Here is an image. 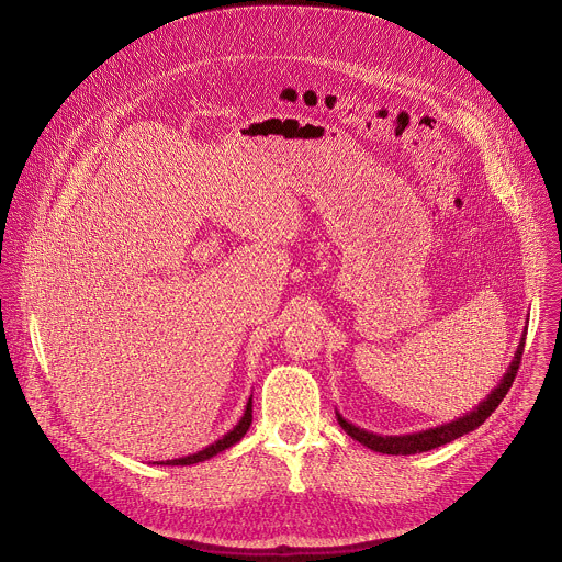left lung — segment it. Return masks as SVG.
<instances>
[{
  "label": "left lung",
  "instance_id": "1",
  "mask_svg": "<svg viewBox=\"0 0 562 562\" xmlns=\"http://www.w3.org/2000/svg\"><path fill=\"white\" fill-rule=\"evenodd\" d=\"M525 336H527V327L522 329V336H520V342H518V349L505 371V375L501 378V382L490 391V395L483 400V403H477V407H473L471 412L462 414L460 418L451 420V423H442L438 427H429V429H423V431H414V434H400V436H382V434H373V431H367L353 423H349L347 418H342V414L336 409V416H338V423L340 427L353 438L358 440L360 445L378 451V453H389V456H412V453H423V451H429V449H436L440 445H447L473 429H477L480 425H483L494 412L496 407L503 403V397L507 395L514 378H516V371L520 367V358H522V349H525Z\"/></svg>",
  "mask_w": 562,
  "mask_h": 562
}]
</instances>
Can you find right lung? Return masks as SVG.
Listing matches in <instances>:
<instances>
[{
    "mask_svg": "<svg viewBox=\"0 0 562 562\" xmlns=\"http://www.w3.org/2000/svg\"><path fill=\"white\" fill-rule=\"evenodd\" d=\"M251 414H254V395H249V400H247V407H245L243 418H239V420L235 423V427H233L231 431H226L220 440L211 442L209 447H204V449H200V451H195V453H189V456H182V458H173V460H157V462H153V464H171V467H178V464H180V467H184V464L204 462V460H209V458L222 453L224 449L233 447L235 442H239V440L245 438V434L249 431L251 420H254Z\"/></svg>",
    "mask_w": 562,
    "mask_h": 562,
    "instance_id": "obj_1",
    "label": "right lung"
}]
</instances>
